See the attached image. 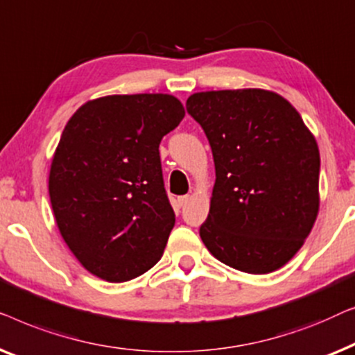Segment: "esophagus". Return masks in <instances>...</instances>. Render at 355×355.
Returning a JSON list of instances; mask_svg holds the SVG:
<instances>
[{"instance_id": "34e87169", "label": "esophagus", "mask_w": 355, "mask_h": 355, "mask_svg": "<svg viewBox=\"0 0 355 355\" xmlns=\"http://www.w3.org/2000/svg\"><path fill=\"white\" fill-rule=\"evenodd\" d=\"M188 201H189V196H180L178 198V204H180V206H187V204H188Z\"/></svg>"}]
</instances>
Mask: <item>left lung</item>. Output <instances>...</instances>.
Returning a JSON list of instances; mask_svg holds the SVG:
<instances>
[{
	"label": "left lung",
	"instance_id": "left-lung-1",
	"mask_svg": "<svg viewBox=\"0 0 355 355\" xmlns=\"http://www.w3.org/2000/svg\"><path fill=\"white\" fill-rule=\"evenodd\" d=\"M187 109L216 164L202 243L236 270H278L302 248L318 216L315 137L293 104L270 89L199 92Z\"/></svg>",
	"mask_w": 355,
	"mask_h": 355
}]
</instances>
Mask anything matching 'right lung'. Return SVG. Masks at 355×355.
Masks as SVG:
<instances>
[{"instance_id": "add662e5", "label": "right lung", "mask_w": 355, "mask_h": 355, "mask_svg": "<svg viewBox=\"0 0 355 355\" xmlns=\"http://www.w3.org/2000/svg\"><path fill=\"white\" fill-rule=\"evenodd\" d=\"M184 117L172 94L89 99L69 119L53 154L49 199L77 261L111 283L156 266L175 225L159 143Z\"/></svg>"}]
</instances>
